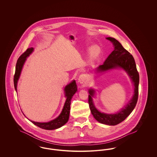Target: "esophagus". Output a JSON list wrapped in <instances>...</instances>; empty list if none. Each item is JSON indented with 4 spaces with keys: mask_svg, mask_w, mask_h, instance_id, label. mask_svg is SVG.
I'll list each match as a JSON object with an SVG mask.
<instances>
[{
    "mask_svg": "<svg viewBox=\"0 0 157 157\" xmlns=\"http://www.w3.org/2000/svg\"><path fill=\"white\" fill-rule=\"evenodd\" d=\"M86 76L85 74H82L80 75L78 78V82H79L80 83L82 84H84L86 82Z\"/></svg>",
    "mask_w": 157,
    "mask_h": 157,
    "instance_id": "1",
    "label": "esophagus"
}]
</instances>
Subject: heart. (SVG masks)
<instances>
[{"label": "heart", "mask_w": 157, "mask_h": 157, "mask_svg": "<svg viewBox=\"0 0 157 157\" xmlns=\"http://www.w3.org/2000/svg\"><path fill=\"white\" fill-rule=\"evenodd\" d=\"M101 53V49L98 45L92 46L90 49V58L92 59H95Z\"/></svg>", "instance_id": "heart-1"}]
</instances>
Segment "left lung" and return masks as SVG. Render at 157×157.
<instances>
[{"label": "left lung", "instance_id": "8db88e82", "mask_svg": "<svg viewBox=\"0 0 157 157\" xmlns=\"http://www.w3.org/2000/svg\"><path fill=\"white\" fill-rule=\"evenodd\" d=\"M106 39L110 40L113 44L114 50L105 60L104 64L98 67L97 72H102L118 67L123 69L127 72L133 82L134 86V94L125 108H122L121 110L116 113L108 114L99 112L98 110L93 102L92 97H94L95 94V90L93 89L89 90L90 95L88 97V103L90 112L97 121L108 125H116L125 120L127 117L132 112L136 106L138 98L140 76L132 55L127 51L115 38L108 37H106Z\"/></svg>", "mask_w": 157, "mask_h": 157}]
</instances>
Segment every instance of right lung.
<instances>
[{
	"mask_svg": "<svg viewBox=\"0 0 157 157\" xmlns=\"http://www.w3.org/2000/svg\"><path fill=\"white\" fill-rule=\"evenodd\" d=\"M33 51V48H28L25 52L21 55V56L17 60L15 69V74L13 78L14 86L16 91H17V83L20 77V75L21 74L23 66L26 60V58L30 55ZM64 90L65 92V97H67V99L62 112L56 118L48 122H37L30 120V122H32L33 124H35L37 127L46 130H53L58 129L60 127L64 125L69 120L71 99L75 94V92L77 91V86L75 81H73L67 85L65 86Z\"/></svg>",
	"mask_w": 157,
	"mask_h": 157,
	"instance_id": "add662e5",
	"label": "right lung"
}]
</instances>
